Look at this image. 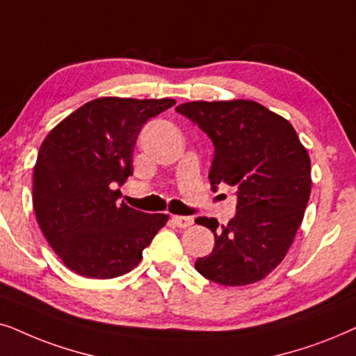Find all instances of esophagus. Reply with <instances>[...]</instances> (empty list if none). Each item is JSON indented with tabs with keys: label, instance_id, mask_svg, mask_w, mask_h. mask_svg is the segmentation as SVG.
<instances>
[{
	"label": "esophagus",
	"instance_id": "obj_1",
	"mask_svg": "<svg viewBox=\"0 0 356 356\" xmlns=\"http://www.w3.org/2000/svg\"><path fill=\"white\" fill-rule=\"evenodd\" d=\"M172 222L177 227H188L193 222V218H191V216H172Z\"/></svg>",
	"mask_w": 356,
	"mask_h": 356
}]
</instances>
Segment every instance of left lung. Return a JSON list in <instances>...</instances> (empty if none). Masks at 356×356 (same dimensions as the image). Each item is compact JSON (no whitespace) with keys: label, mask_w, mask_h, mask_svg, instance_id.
Returning a JSON list of instances; mask_svg holds the SVG:
<instances>
[{"label":"left lung","mask_w":356,"mask_h":356,"mask_svg":"<svg viewBox=\"0 0 356 356\" xmlns=\"http://www.w3.org/2000/svg\"><path fill=\"white\" fill-rule=\"evenodd\" d=\"M215 146L208 179L238 197L236 215L220 226L200 216L215 234L211 254L195 268L226 286L255 283L285 259L311 195V159L293 125L254 101L186 102L175 107Z\"/></svg>","instance_id":"left-lung-1"}]
</instances>
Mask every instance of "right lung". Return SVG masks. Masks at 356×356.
<instances>
[{
  "label": "right lung",
  "mask_w": 356,
  "mask_h": 356,
  "mask_svg": "<svg viewBox=\"0 0 356 356\" xmlns=\"http://www.w3.org/2000/svg\"><path fill=\"white\" fill-rule=\"evenodd\" d=\"M174 99L99 97L47 135L34 168L35 218L63 264L88 278L129 273L143 257L168 215L118 203L134 174V148L149 118Z\"/></svg>",
  "instance_id": "right-lung-1"
}]
</instances>
